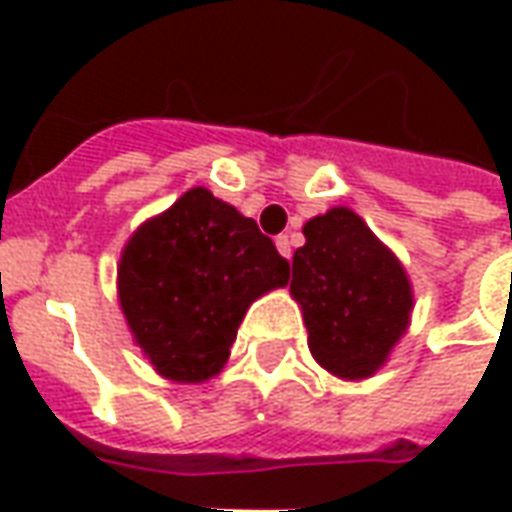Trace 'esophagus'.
Segmentation results:
<instances>
[{"label": "esophagus", "instance_id": "1", "mask_svg": "<svg viewBox=\"0 0 512 512\" xmlns=\"http://www.w3.org/2000/svg\"><path fill=\"white\" fill-rule=\"evenodd\" d=\"M277 249H279V255L288 257L290 260V255H293V246H290L288 235H277Z\"/></svg>", "mask_w": 512, "mask_h": 512}]
</instances>
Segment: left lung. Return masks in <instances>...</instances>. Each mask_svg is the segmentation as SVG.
Here are the masks:
<instances>
[{"mask_svg":"<svg viewBox=\"0 0 512 512\" xmlns=\"http://www.w3.org/2000/svg\"><path fill=\"white\" fill-rule=\"evenodd\" d=\"M304 238L290 293L304 310L312 356L340 378L373 376L406 332V271L348 208L310 219Z\"/></svg>","mask_w":512,"mask_h":512,"instance_id":"1","label":"left lung"}]
</instances>
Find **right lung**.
Here are the masks:
<instances>
[{
	"mask_svg": "<svg viewBox=\"0 0 512 512\" xmlns=\"http://www.w3.org/2000/svg\"><path fill=\"white\" fill-rule=\"evenodd\" d=\"M117 279L120 307L153 367L197 384L227 362L246 307L288 285L290 263L255 219L191 189L136 230Z\"/></svg>",
	"mask_w": 512,
	"mask_h": 512,
	"instance_id": "1",
	"label": "right lung"
}]
</instances>
